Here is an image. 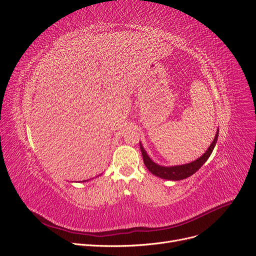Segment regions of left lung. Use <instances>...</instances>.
<instances>
[{"mask_svg": "<svg viewBox=\"0 0 256 256\" xmlns=\"http://www.w3.org/2000/svg\"><path fill=\"white\" fill-rule=\"evenodd\" d=\"M218 135H219V128L217 129L216 135H215L212 144H210L206 151L198 159L194 160L190 163L183 164V165H174V166H162V165L155 163L151 158L148 157V153L146 152V150L142 146V144L140 142V151L142 154L146 168L148 170V172H151L156 176H159L164 180H170V181H181V180L187 178L188 176L196 172L204 164V162L208 159V157L211 156L213 150L216 146Z\"/></svg>", "mask_w": 256, "mask_h": 256, "instance_id": "left-lung-1", "label": "left lung"}]
</instances>
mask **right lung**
<instances>
[{
    "label": "right lung",
    "mask_w": 256,
    "mask_h": 256,
    "mask_svg": "<svg viewBox=\"0 0 256 256\" xmlns=\"http://www.w3.org/2000/svg\"><path fill=\"white\" fill-rule=\"evenodd\" d=\"M84 182H86V181H84Z\"/></svg>",
    "instance_id": "obj_1"
}]
</instances>
